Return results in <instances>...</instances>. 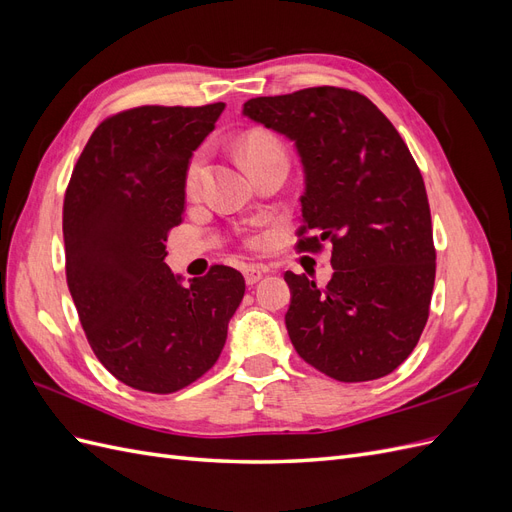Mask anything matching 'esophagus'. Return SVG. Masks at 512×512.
Wrapping results in <instances>:
<instances>
[{"label": "esophagus", "instance_id": "34e87169", "mask_svg": "<svg viewBox=\"0 0 512 512\" xmlns=\"http://www.w3.org/2000/svg\"><path fill=\"white\" fill-rule=\"evenodd\" d=\"M262 275H265V271H262L260 267H245L243 269V277H245V284L247 286H254L262 280Z\"/></svg>", "mask_w": 512, "mask_h": 512}]
</instances>
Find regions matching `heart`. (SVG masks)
I'll use <instances>...</instances> for the list:
<instances>
[{"label": "heart", "mask_w": 512, "mask_h": 512, "mask_svg": "<svg viewBox=\"0 0 512 512\" xmlns=\"http://www.w3.org/2000/svg\"><path fill=\"white\" fill-rule=\"evenodd\" d=\"M241 156L250 166L252 162L269 156H284V147L275 136L265 132H252L241 141ZM205 177V153L200 151L190 160L188 170H185V194L196 196L200 192ZM247 243H256L254 239H247Z\"/></svg>", "instance_id": "b5f03b06"}]
</instances>
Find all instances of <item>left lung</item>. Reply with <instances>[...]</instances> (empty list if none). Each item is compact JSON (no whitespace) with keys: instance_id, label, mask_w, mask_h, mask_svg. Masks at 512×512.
Segmentation results:
<instances>
[{"instance_id":"obj_1","label":"left lung","mask_w":512,"mask_h":512,"mask_svg":"<svg viewBox=\"0 0 512 512\" xmlns=\"http://www.w3.org/2000/svg\"><path fill=\"white\" fill-rule=\"evenodd\" d=\"M243 115L286 134L301 156L294 250L331 243L327 286L284 275L294 350L339 382L391 374L421 339L436 282L429 200L408 145L374 102L344 87L252 98Z\"/></svg>"}]
</instances>
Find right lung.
Returning <instances> with one entry per match:
<instances>
[{"label": "right lung", "mask_w": 512, "mask_h": 512, "mask_svg": "<svg viewBox=\"0 0 512 512\" xmlns=\"http://www.w3.org/2000/svg\"><path fill=\"white\" fill-rule=\"evenodd\" d=\"M222 111L224 102L119 111L89 136L68 181L72 301L98 361L136 391L168 395L207 374L243 299L237 269L213 265L183 288L164 262L192 151Z\"/></svg>", "instance_id": "1"}]
</instances>
